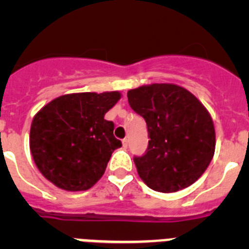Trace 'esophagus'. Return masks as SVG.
<instances>
[{
    "mask_svg": "<svg viewBox=\"0 0 249 249\" xmlns=\"http://www.w3.org/2000/svg\"><path fill=\"white\" fill-rule=\"evenodd\" d=\"M122 144H123V147H124V148H126V147L128 146V138H123Z\"/></svg>",
    "mask_w": 249,
    "mask_h": 249,
    "instance_id": "esophagus-1",
    "label": "esophagus"
}]
</instances>
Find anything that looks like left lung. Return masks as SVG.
<instances>
[{
	"label": "left lung",
	"mask_w": 249,
	"mask_h": 249,
	"mask_svg": "<svg viewBox=\"0 0 249 249\" xmlns=\"http://www.w3.org/2000/svg\"><path fill=\"white\" fill-rule=\"evenodd\" d=\"M127 97L148 129L146 155L133 158L141 179L162 193L195 183L215 149L214 124L201 101L173 83L140 86L129 89Z\"/></svg>",
	"instance_id": "obj_1"
}]
</instances>
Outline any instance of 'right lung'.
I'll return each mask as SVG.
<instances>
[{"instance_id": "1", "label": "right lung", "mask_w": 249, "mask_h": 249, "mask_svg": "<svg viewBox=\"0 0 249 249\" xmlns=\"http://www.w3.org/2000/svg\"><path fill=\"white\" fill-rule=\"evenodd\" d=\"M121 92L63 94L35 114L30 149L46 179L65 191H86L100 181L112 152L122 146L105 114Z\"/></svg>"}]
</instances>
